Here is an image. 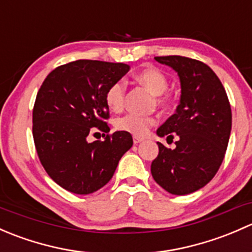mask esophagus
Returning a JSON list of instances; mask_svg holds the SVG:
<instances>
[{
  "instance_id": "obj_1",
  "label": "esophagus",
  "mask_w": 252,
  "mask_h": 252,
  "mask_svg": "<svg viewBox=\"0 0 252 252\" xmlns=\"http://www.w3.org/2000/svg\"><path fill=\"white\" fill-rule=\"evenodd\" d=\"M133 141H134V144L138 145V144H140L141 141H144V139H142V138H139V136H134V138H133Z\"/></svg>"
}]
</instances>
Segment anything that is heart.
<instances>
[{
  "label": "heart",
  "instance_id": "1",
  "mask_svg": "<svg viewBox=\"0 0 252 252\" xmlns=\"http://www.w3.org/2000/svg\"><path fill=\"white\" fill-rule=\"evenodd\" d=\"M135 81L146 86L154 95H156V102L158 106H167L169 97L164 94L168 86V78L159 68L149 65L134 74ZM105 102L107 107L113 112H121L126 103V84L122 80L111 84L105 94ZM156 124V119L150 116L140 114H126L116 121L117 130L128 133L134 136H144L152 126Z\"/></svg>",
  "mask_w": 252,
  "mask_h": 252
}]
</instances>
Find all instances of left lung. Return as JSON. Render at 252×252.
I'll return each mask as SVG.
<instances>
[{"instance_id":"obj_1","label":"left lung","mask_w":252,"mask_h":252,"mask_svg":"<svg viewBox=\"0 0 252 252\" xmlns=\"http://www.w3.org/2000/svg\"><path fill=\"white\" fill-rule=\"evenodd\" d=\"M178 73L180 103L158 129L167 141L177 134L175 149L158 144L152 161L155 182L173 195H188L205 187L222 164L232 130V110L227 93L216 73L204 62L183 57H155Z\"/></svg>"}]
</instances>
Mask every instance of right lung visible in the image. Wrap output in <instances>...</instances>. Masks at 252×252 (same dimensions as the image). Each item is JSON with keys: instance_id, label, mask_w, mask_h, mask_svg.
Returning a JSON list of instances; mask_svg holds the SVG:
<instances>
[{"instance_id": "add662e5", "label": "right lung", "mask_w": 252, "mask_h": 252, "mask_svg": "<svg viewBox=\"0 0 252 252\" xmlns=\"http://www.w3.org/2000/svg\"><path fill=\"white\" fill-rule=\"evenodd\" d=\"M124 63L79 60L53 69L37 91L32 136L40 162L63 189L88 195L105 187L119 159L133 146L130 134L116 131L88 142L90 133H108L105 94L129 72ZM94 134V135H95Z\"/></svg>"}]
</instances>
